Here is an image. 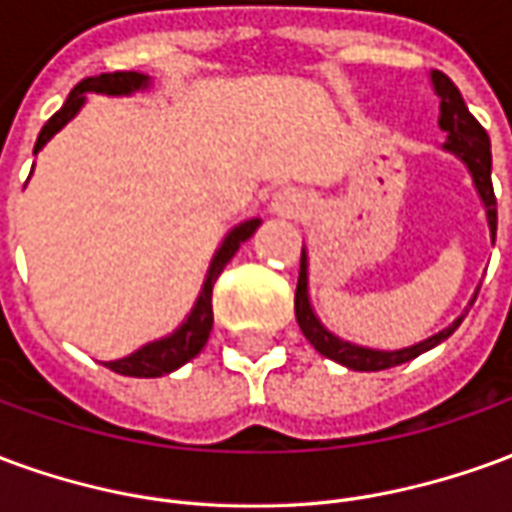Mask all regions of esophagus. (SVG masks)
<instances>
[{
  "label": "esophagus",
  "instance_id": "esophagus-1",
  "mask_svg": "<svg viewBox=\"0 0 512 512\" xmlns=\"http://www.w3.org/2000/svg\"><path fill=\"white\" fill-rule=\"evenodd\" d=\"M307 208V197L296 189H282L274 194V200H271V213L274 216H282V219H293V216H299Z\"/></svg>",
  "mask_w": 512,
  "mask_h": 512
}]
</instances>
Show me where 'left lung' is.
<instances>
[{"label":"left lung","instance_id":"1","mask_svg":"<svg viewBox=\"0 0 512 512\" xmlns=\"http://www.w3.org/2000/svg\"><path fill=\"white\" fill-rule=\"evenodd\" d=\"M430 84H433V93L441 98V120L439 126L447 131V139L441 150H447L452 156L461 161L463 167L469 169L472 175L474 189L477 197L483 202L485 219H488V230H491V244L496 241V197H494V183H491V139L485 134V128L472 117V112L466 109L461 98V90L450 82V76H444L441 71H430ZM480 290V288H477ZM477 290H474L469 307L477 299ZM466 307V312H469ZM466 312L458 315L450 326H444L441 332L430 334L428 340H419L406 348H395V351H381V348H367V345L348 343L343 337H337L329 332L321 323V318L315 315L310 301V257L307 249H301V271H299V285H296V321H299L301 332L310 340V345L323 354L326 359H334L337 365L348 367V370H359V373H376V370H386V367H397L403 362L417 359L419 354H425L430 348H436L450 337L461 321L466 318Z\"/></svg>","mask_w":512,"mask_h":512}]
</instances>
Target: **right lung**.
<instances>
[{"instance_id": "right-lung-1", "label": "right lung", "mask_w": 512, "mask_h": 512, "mask_svg": "<svg viewBox=\"0 0 512 512\" xmlns=\"http://www.w3.org/2000/svg\"><path fill=\"white\" fill-rule=\"evenodd\" d=\"M150 76L147 73H134V71H117V73H101V76H90L84 79L71 90L68 101L62 104V109L57 115L51 117L49 123L40 131L38 142H35V156H38L43 147L49 145V139H54V134H60L62 128L71 123L73 117L82 112V106L87 104V93L95 95H112V98H123V95L142 93L150 87ZM260 219H246V222L235 224L233 230H227V235L222 238L219 249L213 252L211 263H208V271H205V279H202L200 293L191 304L189 315L172 329L164 337H158L153 343H145L142 348H136L134 354L123 356V359H112V362H104L109 370H115L120 376L131 378H158L167 376L172 370H178L186 362H191L194 356L200 354L208 337H211L213 329V285L216 279L224 271V266L233 260V255L241 249L244 241H249L255 230L260 227Z\"/></svg>"}]
</instances>
